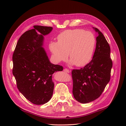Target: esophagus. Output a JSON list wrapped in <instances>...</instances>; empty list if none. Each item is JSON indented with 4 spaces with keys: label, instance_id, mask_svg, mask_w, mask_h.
Instances as JSON below:
<instances>
[{
    "label": "esophagus",
    "instance_id": "obj_1",
    "mask_svg": "<svg viewBox=\"0 0 126 126\" xmlns=\"http://www.w3.org/2000/svg\"><path fill=\"white\" fill-rule=\"evenodd\" d=\"M63 71H64V72H65V73H70V71H69V70H68V69H66V68L64 69Z\"/></svg>",
    "mask_w": 126,
    "mask_h": 126
}]
</instances>
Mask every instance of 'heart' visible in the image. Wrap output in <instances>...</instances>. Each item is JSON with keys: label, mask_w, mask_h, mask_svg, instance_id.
Returning a JSON list of instances; mask_svg holds the SVG:
<instances>
[{"label": "heart", "mask_w": 126, "mask_h": 126, "mask_svg": "<svg viewBox=\"0 0 126 126\" xmlns=\"http://www.w3.org/2000/svg\"><path fill=\"white\" fill-rule=\"evenodd\" d=\"M95 43V37L91 32L74 29L61 33L57 42L50 43L49 49L56 62L66 61L69 53L71 64L81 67L90 61Z\"/></svg>", "instance_id": "heart-1"}]
</instances>
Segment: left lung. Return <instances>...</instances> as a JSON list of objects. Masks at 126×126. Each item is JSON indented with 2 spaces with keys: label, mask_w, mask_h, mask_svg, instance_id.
<instances>
[{
  "label": "left lung",
  "mask_w": 126,
  "mask_h": 126,
  "mask_svg": "<svg viewBox=\"0 0 126 126\" xmlns=\"http://www.w3.org/2000/svg\"><path fill=\"white\" fill-rule=\"evenodd\" d=\"M97 33L96 49L92 60L81 69L72 71L73 94L82 103H87L100 97L110 81L113 63L110 48L102 33L93 27Z\"/></svg>",
  "instance_id": "obj_1"
}]
</instances>
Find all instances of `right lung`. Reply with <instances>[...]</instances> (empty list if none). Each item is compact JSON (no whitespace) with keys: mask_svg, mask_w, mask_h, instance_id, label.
Masks as SVG:
<instances>
[{"mask_svg":"<svg viewBox=\"0 0 126 126\" xmlns=\"http://www.w3.org/2000/svg\"><path fill=\"white\" fill-rule=\"evenodd\" d=\"M52 27L39 25L24 33L19 39L12 56V73L19 91L31 103L41 105L51 98L54 83L52 74L63 68L50 62L44 48V36Z\"/></svg>","mask_w":126,"mask_h":126,"instance_id":"right-lung-1","label":"right lung"}]
</instances>
